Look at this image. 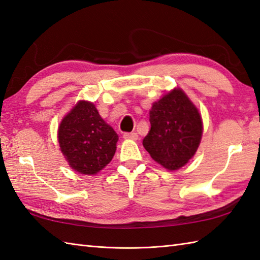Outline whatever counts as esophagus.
Here are the masks:
<instances>
[{"mask_svg":"<svg viewBox=\"0 0 260 260\" xmlns=\"http://www.w3.org/2000/svg\"><path fill=\"white\" fill-rule=\"evenodd\" d=\"M124 139H131V140H137L138 139V135L136 132H125L123 134Z\"/></svg>","mask_w":260,"mask_h":260,"instance_id":"esophagus-1","label":"esophagus"}]
</instances>
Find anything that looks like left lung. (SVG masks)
Masks as SVG:
<instances>
[{"label": "left lung", "mask_w": 260, "mask_h": 260, "mask_svg": "<svg viewBox=\"0 0 260 260\" xmlns=\"http://www.w3.org/2000/svg\"><path fill=\"white\" fill-rule=\"evenodd\" d=\"M150 131L142 145L151 158L169 171L184 166L194 156L203 126L198 109L182 89H174L149 112Z\"/></svg>", "instance_id": "8db88e82"}]
</instances>
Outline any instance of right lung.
I'll use <instances>...</instances> for the list:
<instances>
[{
    "mask_svg": "<svg viewBox=\"0 0 260 260\" xmlns=\"http://www.w3.org/2000/svg\"><path fill=\"white\" fill-rule=\"evenodd\" d=\"M118 135L101 118L93 103L81 101L62 119L58 142L70 166L94 175L112 160Z\"/></svg>",
    "mask_w": 260,
    "mask_h": 260,
    "instance_id": "right-lung-1",
    "label": "right lung"
}]
</instances>
